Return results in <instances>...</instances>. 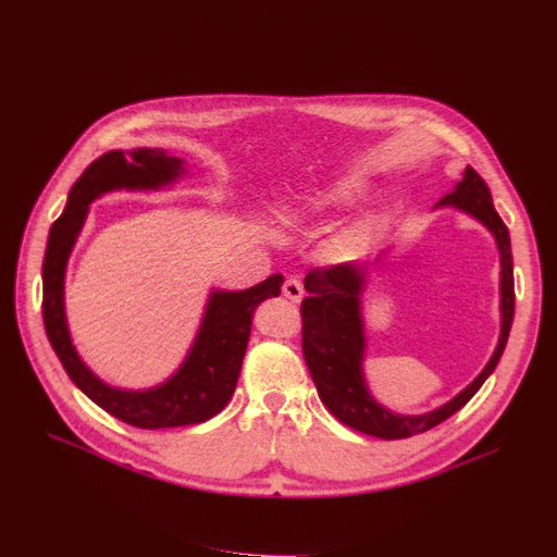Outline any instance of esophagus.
<instances>
[{"mask_svg":"<svg viewBox=\"0 0 557 557\" xmlns=\"http://www.w3.org/2000/svg\"><path fill=\"white\" fill-rule=\"evenodd\" d=\"M282 293L290 302H300L305 298V286L298 277H286L282 284Z\"/></svg>","mask_w":557,"mask_h":557,"instance_id":"1","label":"esophagus"}]
</instances>
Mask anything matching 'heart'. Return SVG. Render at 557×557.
Here are the masks:
<instances>
[{
  "mask_svg": "<svg viewBox=\"0 0 557 557\" xmlns=\"http://www.w3.org/2000/svg\"><path fill=\"white\" fill-rule=\"evenodd\" d=\"M362 195L360 183L356 181H338V183H331L326 188H320L307 197H300L295 203H288L280 210V224L282 226H290V228H298L305 226L307 221H311L313 216L333 210V208H343L354 203L358 197ZM364 239V233H351L345 235L341 242V248H354L356 244H360Z\"/></svg>",
  "mask_w": 557,
  "mask_h": 557,
  "instance_id": "1",
  "label": "heart"
}]
</instances>
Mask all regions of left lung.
<instances>
[{
  "label": "left lung",
  "mask_w": 557,
  "mask_h": 557,
  "mask_svg": "<svg viewBox=\"0 0 557 557\" xmlns=\"http://www.w3.org/2000/svg\"><path fill=\"white\" fill-rule=\"evenodd\" d=\"M438 206H455L479 219L497 239L502 252V333L499 345L488 364L459 396L434 412L421 417H400L385 410L367 392L362 379L364 333L360 320V290L362 271L354 264H338L329 269H313L305 277L309 298L302 300V354L311 379L326 410L345 425L372 434L385 441L421 434L446 419L479 392L506 349V341L515 313V282H512V252L508 228L493 206L486 181L470 165L463 170L455 190L443 197Z\"/></svg>",
  "instance_id": "8db88e82"
}]
</instances>
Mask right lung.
Wrapping results in <instances>:
<instances>
[{
    "mask_svg": "<svg viewBox=\"0 0 557 557\" xmlns=\"http://www.w3.org/2000/svg\"><path fill=\"white\" fill-rule=\"evenodd\" d=\"M181 172V159L145 147L132 152L114 150L96 159L73 183L64 212L53 221L42 264L45 329L64 372L104 412L143 430L195 425L224 410L237 387L252 311L259 302L280 295L282 286V275H271L246 290H214L188 358L170 381L154 389H116L89 372L71 345L64 318V269L83 231L89 203L119 188L157 190Z\"/></svg>",
    "mask_w": 557,
    "mask_h": 557,
    "instance_id": "add662e5",
    "label": "right lung"
}]
</instances>
